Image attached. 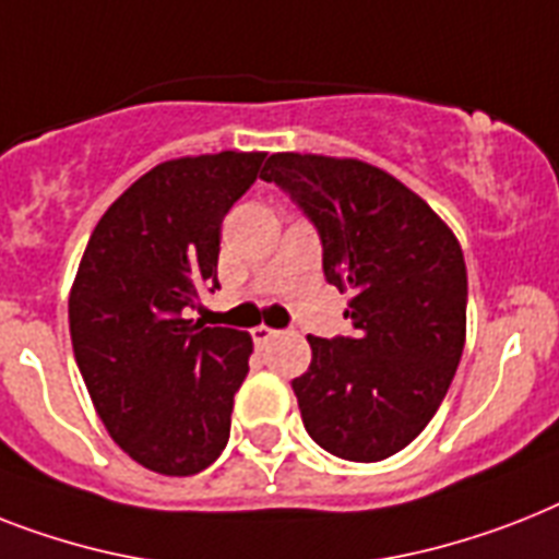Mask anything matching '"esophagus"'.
Segmentation results:
<instances>
[{
    "label": "esophagus",
    "instance_id": "obj_1",
    "mask_svg": "<svg viewBox=\"0 0 559 559\" xmlns=\"http://www.w3.org/2000/svg\"><path fill=\"white\" fill-rule=\"evenodd\" d=\"M275 335H278V330H272V326H266V324H258L255 330H252V338H255L258 347H264V344L272 342Z\"/></svg>",
    "mask_w": 559,
    "mask_h": 559
}]
</instances>
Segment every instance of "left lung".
Returning <instances> with one entry per match:
<instances>
[{
	"label": "left lung",
	"mask_w": 559,
	"mask_h": 559,
	"mask_svg": "<svg viewBox=\"0 0 559 559\" xmlns=\"http://www.w3.org/2000/svg\"><path fill=\"white\" fill-rule=\"evenodd\" d=\"M266 183L319 226L324 275L350 293V338H316L293 382L304 428L324 451L379 462L419 437L465 347L468 272L453 229L379 166L326 154H270Z\"/></svg>",
	"instance_id": "1"
}]
</instances>
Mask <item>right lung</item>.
Returning <instances> with one entry per match:
<instances>
[{
    "mask_svg": "<svg viewBox=\"0 0 559 559\" xmlns=\"http://www.w3.org/2000/svg\"><path fill=\"white\" fill-rule=\"evenodd\" d=\"M266 152L157 163L106 209L68 295L71 344L108 437L143 468L192 476L229 439L252 335L183 319L217 287L221 224Z\"/></svg>",
    "mask_w": 559,
    "mask_h": 559,
    "instance_id": "obj_1",
    "label": "right lung"
}]
</instances>
